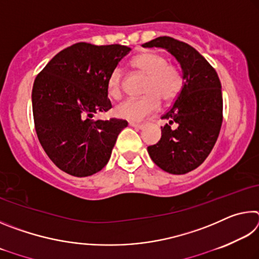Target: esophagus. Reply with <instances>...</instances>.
I'll use <instances>...</instances> for the list:
<instances>
[{
    "mask_svg": "<svg viewBox=\"0 0 259 259\" xmlns=\"http://www.w3.org/2000/svg\"><path fill=\"white\" fill-rule=\"evenodd\" d=\"M129 125L134 126L135 129H138V130H140V129H143V128H144V124H140V123H135V122H129Z\"/></svg>",
    "mask_w": 259,
    "mask_h": 259,
    "instance_id": "34e87169",
    "label": "esophagus"
}]
</instances>
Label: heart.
I'll use <instances>...</instances> for the list:
<instances>
[{
  "instance_id": "1",
  "label": "heart",
  "mask_w": 259,
  "mask_h": 259,
  "mask_svg": "<svg viewBox=\"0 0 259 259\" xmlns=\"http://www.w3.org/2000/svg\"><path fill=\"white\" fill-rule=\"evenodd\" d=\"M134 68L146 76L142 98H129L115 107V115L130 122H139L156 109L159 99L170 103L178 97L184 85L183 73L178 67L168 64L164 56L155 51H146L131 61ZM123 85V72L115 67L107 80L108 94L119 98Z\"/></svg>"
}]
</instances>
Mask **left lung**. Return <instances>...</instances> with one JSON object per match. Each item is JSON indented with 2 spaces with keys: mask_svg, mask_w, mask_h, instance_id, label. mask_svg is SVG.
<instances>
[{
  "mask_svg": "<svg viewBox=\"0 0 259 259\" xmlns=\"http://www.w3.org/2000/svg\"><path fill=\"white\" fill-rule=\"evenodd\" d=\"M144 48H164L181 64L184 85L161 119V139L147 147L153 162L164 171L183 175L198 168L216 144L223 122L222 85L217 72L194 48L160 36ZM176 123V130L169 126Z\"/></svg>",
  "mask_w": 259,
  "mask_h": 259,
  "instance_id": "left-lung-1",
  "label": "left lung"
}]
</instances>
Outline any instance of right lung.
<instances>
[{
  "mask_svg": "<svg viewBox=\"0 0 259 259\" xmlns=\"http://www.w3.org/2000/svg\"><path fill=\"white\" fill-rule=\"evenodd\" d=\"M131 49L78 42L58 52L37 74L32 91L35 130L50 160L66 174L91 176L109 160L121 119L91 120L112 108L107 80Z\"/></svg>",
  "mask_w": 259,
  "mask_h": 259,
  "instance_id": "add662e5",
  "label": "right lung"
}]
</instances>
